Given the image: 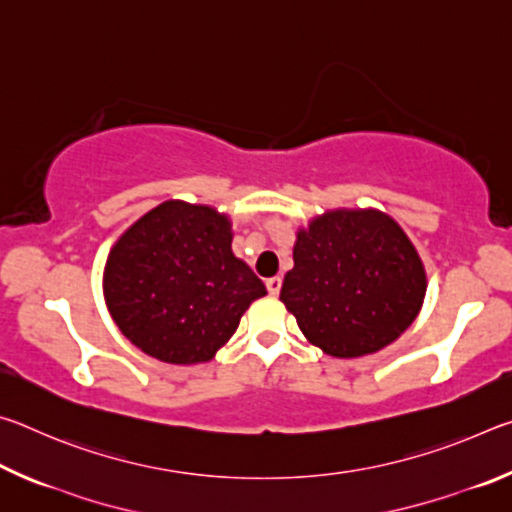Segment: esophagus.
<instances>
[{
	"mask_svg": "<svg viewBox=\"0 0 512 512\" xmlns=\"http://www.w3.org/2000/svg\"><path fill=\"white\" fill-rule=\"evenodd\" d=\"M266 289H268V293H271V296H277V293H280V289H282L280 277H268Z\"/></svg>",
	"mask_w": 512,
	"mask_h": 512,
	"instance_id": "esophagus-1",
	"label": "esophagus"
}]
</instances>
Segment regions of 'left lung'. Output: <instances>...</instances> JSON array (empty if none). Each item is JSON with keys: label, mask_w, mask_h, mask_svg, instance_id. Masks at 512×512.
I'll list each match as a JSON object with an SVG mask.
<instances>
[{"label": "left lung", "mask_w": 512, "mask_h": 512, "mask_svg": "<svg viewBox=\"0 0 512 512\" xmlns=\"http://www.w3.org/2000/svg\"><path fill=\"white\" fill-rule=\"evenodd\" d=\"M424 291L420 257L391 216L339 210L298 232L280 300L311 343L352 359L393 343L418 316Z\"/></svg>", "instance_id": "1"}]
</instances>
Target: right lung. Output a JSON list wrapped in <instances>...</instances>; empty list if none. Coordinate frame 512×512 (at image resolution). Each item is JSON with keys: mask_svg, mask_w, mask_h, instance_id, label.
<instances>
[{"mask_svg": "<svg viewBox=\"0 0 512 512\" xmlns=\"http://www.w3.org/2000/svg\"><path fill=\"white\" fill-rule=\"evenodd\" d=\"M230 221L167 201L110 250L103 293L121 334L164 363H201L235 334L266 287L232 255Z\"/></svg>", "mask_w": 512, "mask_h": 512, "instance_id": "1", "label": "right lung"}]
</instances>
